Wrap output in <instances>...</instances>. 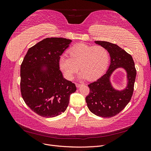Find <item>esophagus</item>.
I'll return each instance as SVG.
<instances>
[{
    "label": "esophagus",
    "mask_w": 151,
    "mask_h": 151,
    "mask_svg": "<svg viewBox=\"0 0 151 151\" xmlns=\"http://www.w3.org/2000/svg\"><path fill=\"white\" fill-rule=\"evenodd\" d=\"M81 85H83V84H79V83H76V86L77 88H79V87H80Z\"/></svg>",
    "instance_id": "1"
}]
</instances>
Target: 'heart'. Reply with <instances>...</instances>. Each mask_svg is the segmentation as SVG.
Segmentation results:
<instances>
[{"label":"heart","mask_w":151,"mask_h":151,"mask_svg":"<svg viewBox=\"0 0 151 151\" xmlns=\"http://www.w3.org/2000/svg\"><path fill=\"white\" fill-rule=\"evenodd\" d=\"M68 53L70 57L66 55L60 57L59 66L69 80L74 78L79 68L81 78L94 80L103 74L109 63V52L102 46L80 43L72 47Z\"/></svg>","instance_id":"obj_1"}]
</instances>
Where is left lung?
<instances>
[{
  "instance_id": "obj_1",
  "label": "left lung",
  "mask_w": 151,
  "mask_h": 151,
  "mask_svg": "<svg viewBox=\"0 0 151 151\" xmlns=\"http://www.w3.org/2000/svg\"><path fill=\"white\" fill-rule=\"evenodd\" d=\"M95 43L107 49L111 63L102 77L88 85L89 93L86 97V101L94 115L103 118L113 117L125 108L133 95L137 74L135 63L130 55L118 45L103 41H96ZM118 67L124 68L127 72V87L121 91L114 90L109 82L111 73Z\"/></svg>"
}]
</instances>
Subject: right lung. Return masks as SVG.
<instances>
[{"mask_svg": "<svg viewBox=\"0 0 151 151\" xmlns=\"http://www.w3.org/2000/svg\"><path fill=\"white\" fill-rule=\"evenodd\" d=\"M72 41L47 38L29 48L21 65L20 89L22 98L32 111L45 118L64 112L75 84L63 79L59 59ZM46 65L47 70L41 66Z\"/></svg>", "mask_w": 151, "mask_h": 151, "instance_id": "add662e5", "label": "right lung"}]
</instances>
